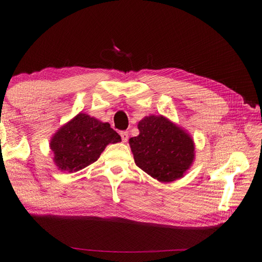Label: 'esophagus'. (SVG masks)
Returning a JSON list of instances; mask_svg holds the SVG:
<instances>
[{
	"label": "esophagus",
	"mask_w": 262,
	"mask_h": 262,
	"mask_svg": "<svg viewBox=\"0 0 262 262\" xmlns=\"http://www.w3.org/2000/svg\"><path fill=\"white\" fill-rule=\"evenodd\" d=\"M120 135H121V138H122V141H123V142H126L127 140H129V132H127V131H122Z\"/></svg>",
	"instance_id": "obj_1"
}]
</instances>
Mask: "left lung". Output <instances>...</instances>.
I'll return each instance as SVG.
<instances>
[{"instance_id": "1", "label": "left lung", "mask_w": 262, "mask_h": 262, "mask_svg": "<svg viewBox=\"0 0 262 262\" xmlns=\"http://www.w3.org/2000/svg\"><path fill=\"white\" fill-rule=\"evenodd\" d=\"M139 136L129 140L138 167L159 182L180 179L194 158L188 133L163 116L150 115L138 124Z\"/></svg>"}]
</instances>
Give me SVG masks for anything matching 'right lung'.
Listing matches in <instances>:
<instances>
[{"label": "right lung", "mask_w": 262, "mask_h": 262, "mask_svg": "<svg viewBox=\"0 0 262 262\" xmlns=\"http://www.w3.org/2000/svg\"><path fill=\"white\" fill-rule=\"evenodd\" d=\"M119 141L121 137L108 123L80 113L55 133L51 149L56 166L72 173L95 163L108 143Z\"/></svg>", "instance_id": "obj_1"}]
</instances>
